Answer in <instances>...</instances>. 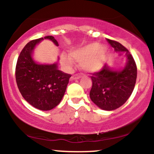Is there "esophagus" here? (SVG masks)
<instances>
[{
	"label": "esophagus",
	"mask_w": 154,
	"mask_h": 154,
	"mask_svg": "<svg viewBox=\"0 0 154 154\" xmlns=\"http://www.w3.org/2000/svg\"><path fill=\"white\" fill-rule=\"evenodd\" d=\"M80 77H82V75H74L72 77V79H77L80 78Z\"/></svg>",
	"instance_id": "34e87169"
}]
</instances>
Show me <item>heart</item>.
Segmentation results:
<instances>
[{
    "instance_id": "heart-1",
    "label": "heart",
    "mask_w": 154,
    "mask_h": 154,
    "mask_svg": "<svg viewBox=\"0 0 154 154\" xmlns=\"http://www.w3.org/2000/svg\"><path fill=\"white\" fill-rule=\"evenodd\" d=\"M106 52L105 47L100 46L98 43H91L75 49L71 52V56L77 61H80L83 69L90 72L100 70L103 66L104 55ZM62 62L67 66L73 64L74 59L71 56L62 55Z\"/></svg>"
}]
</instances>
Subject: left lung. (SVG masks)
<instances>
[{"label":"left lung","mask_w":154,"mask_h":154,"mask_svg":"<svg viewBox=\"0 0 154 154\" xmlns=\"http://www.w3.org/2000/svg\"><path fill=\"white\" fill-rule=\"evenodd\" d=\"M106 40L116 51H125L128 62L122 71H113L106 64L100 71L92 73L90 97L100 109L112 111L122 106L131 95L137 78V66L126 48L114 40Z\"/></svg>","instance_id":"1"}]
</instances>
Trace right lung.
Wrapping results in <instances>:
<instances>
[{"instance_id":"right-lung-1","label":"right lung","mask_w":154,"mask_h":154,"mask_svg":"<svg viewBox=\"0 0 154 154\" xmlns=\"http://www.w3.org/2000/svg\"><path fill=\"white\" fill-rule=\"evenodd\" d=\"M43 39H49L56 45L53 36H45L29 42L19 54L16 66V81L19 92L30 105L48 111L61 102L71 75L57 69V64H38L32 59L35 45Z\"/></svg>"}]
</instances>
